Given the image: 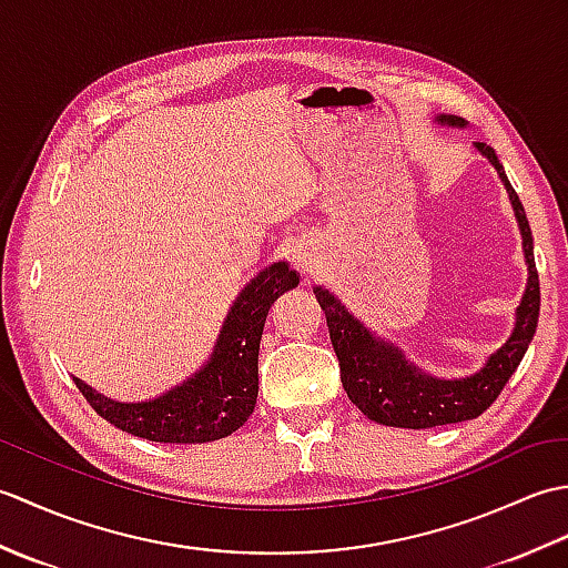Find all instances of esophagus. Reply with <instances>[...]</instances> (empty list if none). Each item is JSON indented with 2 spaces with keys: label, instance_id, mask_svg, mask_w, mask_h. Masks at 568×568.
<instances>
[{
  "label": "esophagus",
  "instance_id": "obj_1",
  "mask_svg": "<svg viewBox=\"0 0 568 568\" xmlns=\"http://www.w3.org/2000/svg\"><path fill=\"white\" fill-rule=\"evenodd\" d=\"M297 265H300V268H303V271H307L310 268V261H307V256H305V253H297Z\"/></svg>",
  "mask_w": 568,
  "mask_h": 568
}]
</instances>
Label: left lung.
Listing matches in <instances>:
<instances>
[{
  "instance_id": "left-lung-1",
  "label": "left lung",
  "mask_w": 568,
  "mask_h": 568,
  "mask_svg": "<svg viewBox=\"0 0 568 568\" xmlns=\"http://www.w3.org/2000/svg\"><path fill=\"white\" fill-rule=\"evenodd\" d=\"M437 122L464 126V119L456 116H439ZM476 149L496 165L505 187H508L515 216L520 222L525 258L529 265V283L523 303L517 307L515 332L508 344L490 356L484 371L464 381L429 378L413 364H407L397 348L373 339L364 324L348 315V310L329 291L315 287L317 303L324 317H327L332 346L336 358H339L342 383L348 400L368 419L381 422V425L427 429L484 415L496 403V397L503 393L515 368L520 366L527 346L537 332L539 275L535 265L532 232H529L525 207L513 190L508 175H505L496 151L484 141H476Z\"/></svg>"
}]
</instances>
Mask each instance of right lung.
<instances>
[{"instance_id": "obj_1", "label": "right lung", "mask_w": 568, "mask_h": 568, "mask_svg": "<svg viewBox=\"0 0 568 568\" xmlns=\"http://www.w3.org/2000/svg\"><path fill=\"white\" fill-rule=\"evenodd\" d=\"M300 283L295 271L275 263L241 291L222 327L212 361L195 378L159 400L122 405L75 378L94 413L134 437L163 444L224 439L251 417L258 397V344L265 315L277 295Z\"/></svg>"}]
</instances>
